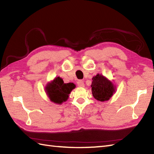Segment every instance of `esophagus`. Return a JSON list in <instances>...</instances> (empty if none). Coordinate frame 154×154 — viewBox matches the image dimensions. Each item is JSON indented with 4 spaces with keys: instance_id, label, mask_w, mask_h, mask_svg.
<instances>
[{
    "instance_id": "34e87169",
    "label": "esophagus",
    "mask_w": 154,
    "mask_h": 154,
    "mask_svg": "<svg viewBox=\"0 0 154 154\" xmlns=\"http://www.w3.org/2000/svg\"><path fill=\"white\" fill-rule=\"evenodd\" d=\"M77 85H78L79 87H84V86H85V83H84V82L82 81V80H80V81H79L77 82Z\"/></svg>"
}]
</instances>
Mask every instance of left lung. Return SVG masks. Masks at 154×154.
<instances>
[{
	"instance_id": "left-lung-1",
	"label": "left lung",
	"mask_w": 154,
	"mask_h": 154,
	"mask_svg": "<svg viewBox=\"0 0 154 154\" xmlns=\"http://www.w3.org/2000/svg\"><path fill=\"white\" fill-rule=\"evenodd\" d=\"M91 88L94 97L101 102L110 100L116 90V86L112 81L99 73L93 77Z\"/></svg>"
}]
</instances>
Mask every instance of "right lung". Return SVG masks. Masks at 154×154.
<instances>
[{
	"mask_svg": "<svg viewBox=\"0 0 154 154\" xmlns=\"http://www.w3.org/2000/svg\"><path fill=\"white\" fill-rule=\"evenodd\" d=\"M75 87L73 82L64 83L61 77H57L46 85L45 91L51 101L61 105L68 100L69 94Z\"/></svg>",
	"mask_w": 154,
	"mask_h": 154,
	"instance_id": "right-lung-1",
	"label": "right lung"
}]
</instances>
